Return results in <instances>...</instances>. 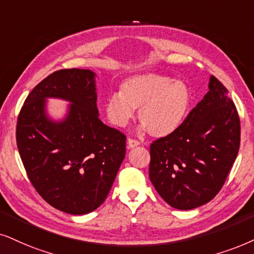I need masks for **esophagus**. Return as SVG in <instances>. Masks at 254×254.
Wrapping results in <instances>:
<instances>
[{"mask_svg":"<svg viewBox=\"0 0 254 254\" xmlns=\"http://www.w3.org/2000/svg\"><path fill=\"white\" fill-rule=\"evenodd\" d=\"M139 144L140 143L138 142V140L132 139V138H129V139H127V145H129L130 149H133V147L138 146V145H139Z\"/></svg>","mask_w":254,"mask_h":254,"instance_id":"obj_1","label":"esophagus"}]
</instances>
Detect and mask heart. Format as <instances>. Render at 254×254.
I'll use <instances>...</instances> for the list:
<instances>
[{
    "mask_svg": "<svg viewBox=\"0 0 254 254\" xmlns=\"http://www.w3.org/2000/svg\"><path fill=\"white\" fill-rule=\"evenodd\" d=\"M191 92L182 81L158 73H142L122 82L118 94L104 104L107 118L117 127H127L138 107L142 129L151 136L166 137L177 131L188 116Z\"/></svg>",
    "mask_w": 254,
    "mask_h": 254,
    "instance_id": "heart-1",
    "label": "heart"
}]
</instances>
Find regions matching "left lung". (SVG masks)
I'll return each mask as SVG.
<instances>
[{
	"label": "left lung",
	"mask_w": 254,
	"mask_h": 254,
	"mask_svg": "<svg viewBox=\"0 0 254 254\" xmlns=\"http://www.w3.org/2000/svg\"><path fill=\"white\" fill-rule=\"evenodd\" d=\"M227 89L214 76L181 127L150 145L149 177L169 205L192 210L223 188L240 145V120Z\"/></svg>",
	"instance_id": "left-lung-1"
}]
</instances>
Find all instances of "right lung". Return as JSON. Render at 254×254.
<instances>
[{
    "instance_id": "add662e5",
    "label": "right lung",
    "mask_w": 254,
    "mask_h": 254,
    "mask_svg": "<svg viewBox=\"0 0 254 254\" xmlns=\"http://www.w3.org/2000/svg\"><path fill=\"white\" fill-rule=\"evenodd\" d=\"M96 73L88 69L53 72L28 95L16 127V142L31 184L57 210L86 214L103 204L125 157L127 137L98 118ZM70 104L54 121L46 98Z\"/></svg>"
}]
</instances>
